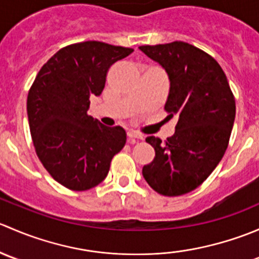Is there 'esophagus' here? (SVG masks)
Instances as JSON below:
<instances>
[{"instance_id":"1","label":"esophagus","mask_w":259,"mask_h":259,"mask_svg":"<svg viewBox=\"0 0 259 259\" xmlns=\"http://www.w3.org/2000/svg\"><path fill=\"white\" fill-rule=\"evenodd\" d=\"M127 138H129V139L143 140V135L139 134V133H137V132H127Z\"/></svg>"}]
</instances>
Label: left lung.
<instances>
[{
  "label": "left lung",
  "mask_w": 259,
  "mask_h": 259,
  "mask_svg": "<svg viewBox=\"0 0 259 259\" xmlns=\"http://www.w3.org/2000/svg\"><path fill=\"white\" fill-rule=\"evenodd\" d=\"M164 67L170 81L165 111L177 116L176 133L165 144L146 138L155 158L143 177L156 193L187 194L199 187L223 158L231 138L236 100L221 65L203 50L183 41L140 46Z\"/></svg>",
  "instance_id": "obj_1"
}]
</instances>
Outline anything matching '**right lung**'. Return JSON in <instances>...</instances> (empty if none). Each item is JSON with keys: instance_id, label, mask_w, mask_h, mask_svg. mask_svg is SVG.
Instances as JSON below:
<instances>
[{"instance_id": "obj_1", "label": "right lung", "mask_w": 259, "mask_h": 259, "mask_svg": "<svg viewBox=\"0 0 259 259\" xmlns=\"http://www.w3.org/2000/svg\"><path fill=\"white\" fill-rule=\"evenodd\" d=\"M133 51L100 41L69 45L41 67L28 91L36 154L50 176L69 189L81 192L100 184L126 143L121 126H105L88 110L90 96L103 93L111 65Z\"/></svg>"}]
</instances>
